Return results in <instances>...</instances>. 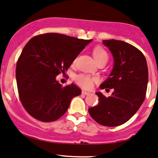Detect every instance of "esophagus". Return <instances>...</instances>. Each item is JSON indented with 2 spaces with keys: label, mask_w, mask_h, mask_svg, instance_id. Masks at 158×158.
I'll use <instances>...</instances> for the list:
<instances>
[{
  "label": "esophagus",
  "mask_w": 158,
  "mask_h": 158,
  "mask_svg": "<svg viewBox=\"0 0 158 158\" xmlns=\"http://www.w3.org/2000/svg\"><path fill=\"white\" fill-rule=\"evenodd\" d=\"M82 94H84V95H88L89 94V92H87V91H82Z\"/></svg>",
  "instance_id": "obj_1"
}]
</instances>
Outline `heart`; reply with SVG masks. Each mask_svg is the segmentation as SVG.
I'll use <instances>...</instances> for the list:
<instances>
[{"label": "heart", "instance_id": "obj_1", "mask_svg": "<svg viewBox=\"0 0 158 158\" xmlns=\"http://www.w3.org/2000/svg\"><path fill=\"white\" fill-rule=\"evenodd\" d=\"M93 56L97 63L102 61V60L107 61L109 58L108 53L106 52L104 48L101 47H96L94 49ZM75 81L79 86L83 88L90 89L93 87L94 82L98 81V78L91 77V76L85 75V74H79L75 77Z\"/></svg>", "mask_w": 158, "mask_h": 158}]
</instances>
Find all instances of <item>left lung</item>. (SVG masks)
Returning a JSON list of instances; mask_svg holds the SVG:
<instances>
[{
  "label": "left lung",
  "instance_id": "left-lung-1",
  "mask_svg": "<svg viewBox=\"0 0 158 158\" xmlns=\"http://www.w3.org/2000/svg\"><path fill=\"white\" fill-rule=\"evenodd\" d=\"M103 44L112 53L114 64L109 78L100 88L114 91L107 98L96 92L99 103L88 109V112L101 125L116 127L127 122L143 104L148 85V65L143 54L129 43L106 40Z\"/></svg>",
  "mask_w": 158,
  "mask_h": 158
}]
</instances>
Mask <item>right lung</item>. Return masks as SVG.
<instances>
[{
	"label": "right lung",
	"instance_id": "obj_1",
	"mask_svg": "<svg viewBox=\"0 0 158 158\" xmlns=\"http://www.w3.org/2000/svg\"><path fill=\"white\" fill-rule=\"evenodd\" d=\"M92 40L50 33L31 38L16 64L17 87L21 102L37 120H58L67 112L74 97L82 91L76 85L62 87L56 76L68 70Z\"/></svg>",
	"mask_w": 158,
	"mask_h": 158
}]
</instances>
